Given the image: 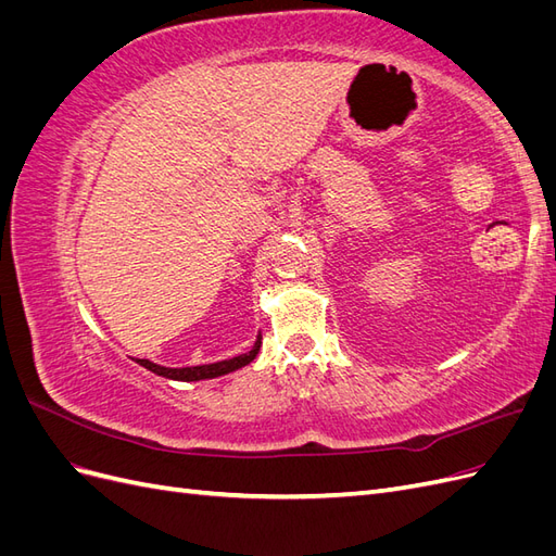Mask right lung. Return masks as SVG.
Listing matches in <instances>:
<instances>
[{"label":"right lung","mask_w":556,"mask_h":556,"mask_svg":"<svg viewBox=\"0 0 556 556\" xmlns=\"http://www.w3.org/2000/svg\"><path fill=\"white\" fill-rule=\"evenodd\" d=\"M262 348V336H257L255 345H252V350L243 352V355L239 357H231V359H225V362H215V364H201V366H182V368H169V366H160V364H153L148 359H137L143 368H148V371H153L162 378H169V380H182V382H192V380H206V378H217V376H225V374H231L237 371V368H243L245 364H250L252 359L257 357V352Z\"/></svg>","instance_id":"1"}]
</instances>
